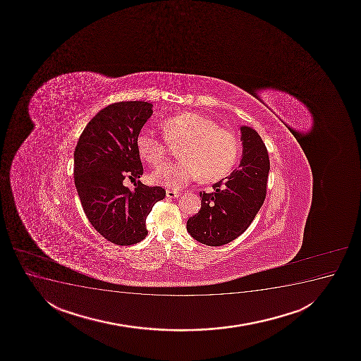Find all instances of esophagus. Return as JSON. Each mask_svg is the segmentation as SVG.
Here are the masks:
<instances>
[{
    "instance_id": "34e87169",
    "label": "esophagus",
    "mask_w": 361,
    "mask_h": 361,
    "mask_svg": "<svg viewBox=\"0 0 361 361\" xmlns=\"http://www.w3.org/2000/svg\"><path fill=\"white\" fill-rule=\"evenodd\" d=\"M166 195L168 198H178V197H180L181 193H180V192L170 191V190H166Z\"/></svg>"
}]
</instances>
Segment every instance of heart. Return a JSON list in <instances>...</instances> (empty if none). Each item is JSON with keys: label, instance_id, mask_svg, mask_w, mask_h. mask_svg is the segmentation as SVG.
Wrapping results in <instances>:
<instances>
[{"label": "heart", "instance_id": "b5f03b06", "mask_svg": "<svg viewBox=\"0 0 361 361\" xmlns=\"http://www.w3.org/2000/svg\"><path fill=\"white\" fill-rule=\"evenodd\" d=\"M166 142L180 145V161L154 170L153 183L174 190L183 188L200 178L204 183L217 181L233 169L239 156V142L233 133L195 112H181L159 122ZM166 142L152 133L136 136V149L145 161L159 166L166 159Z\"/></svg>", "mask_w": 361, "mask_h": 361}]
</instances>
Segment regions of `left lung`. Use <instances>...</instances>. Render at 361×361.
I'll use <instances>...</instances> for the list:
<instances>
[{"instance_id":"left-lung-1","label":"left lung","mask_w":361,"mask_h":361,"mask_svg":"<svg viewBox=\"0 0 361 361\" xmlns=\"http://www.w3.org/2000/svg\"><path fill=\"white\" fill-rule=\"evenodd\" d=\"M243 154L238 169L200 192L202 208L187 220V232L209 246L225 245L245 232L266 198L269 158L255 129L240 127Z\"/></svg>"}]
</instances>
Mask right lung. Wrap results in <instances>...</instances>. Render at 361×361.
<instances>
[{
	"label": "right lung",
	"mask_w": 361,
	"mask_h": 361,
	"mask_svg": "<svg viewBox=\"0 0 361 361\" xmlns=\"http://www.w3.org/2000/svg\"><path fill=\"white\" fill-rule=\"evenodd\" d=\"M152 104L121 102L99 111L77 142L73 176L85 214L102 237L132 245L147 235L146 217L164 200L161 187L137 181L130 191L124 180L144 173L136 136L152 116Z\"/></svg>",
	"instance_id": "add662e5"
}]
</instances>
